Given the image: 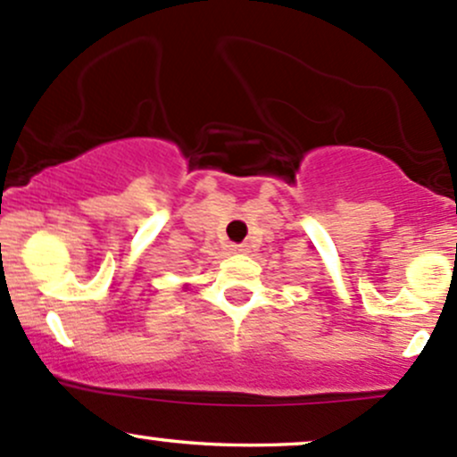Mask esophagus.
Segmentation results:
<instances>
[{
  "label": "esophagus",
  "mask_w": 457,
  "mask_h": 457,
  "mask_svg": "<svg viewBox=\"0 0 457 457\" xmlns=\"http://www.w3.org/2000/svg\"><path fill=\"white\" fill-rule=\"evenodd\" d=\"M232 247H234V252H238V253H245V252H247V245H232Z\"/></svg>",
  "instance_id": "34e87169"
}]
</instances>
